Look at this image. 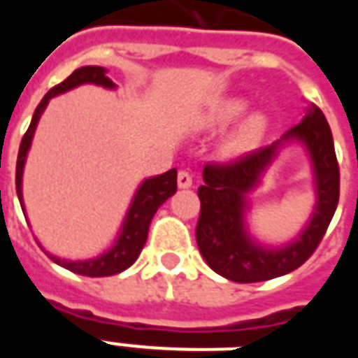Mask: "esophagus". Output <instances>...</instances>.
<instances>
[{
    "label": "esophagus",
    "instance_id": "obj_1",
    "mask_svg": "<svg viewBox=\"0 0 358 358\" xmlns=\"http://www.w3.org/2000/svg\"><path fill=\"white\" fill-rule=\"evenodd\" d=\"M194 184V178H192V174L187 171H180L178 172V186L180 187H192Z\"/></svg>",
    "mask_w": 358,
    "mask_h": 358
}]
</instances>
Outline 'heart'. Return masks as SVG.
Masks as SVG:
<instances>
[{"mask_svg":"<svg viewBox=\"0 0 358 358\" xmlns=\"http://www.w3.org/2000/svg\"><path fill=\"white\" fill-rule=\"evenodd\" d=\"M248 109V103L243 99H228L222 105H218L217 109H213L205 118V126L209 128H222V126L230 124L232 120L241 117ZM266 117L261 113L249 115L238 130L228 138L224 145L226 155H241L245 151H251L253 148L259 145V141L263 140L264 132H266Z\"/></svg>","mask_w":358,"mask_h":358,"instance_id":"heart-1","label":"heart"}]
</instances>
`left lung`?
<instances>
[{
    "mask_svg": "<svg viewBox=\"0 0 358 358\" xmlns=\"http://www.w3.org/2000/svg\"><path fill=\"white\" fill-rule=\"evenodd\" d=\"M289 139H301L308 145L315 164L319 199L313 220L299 241L282 250H266L257 246L245 232V194L258 183L281 141ZM203 180L205 184L197 189L201 210L195 240L210 268L240 284L289 274L315 253L338 209L339 164L330 124L322 110L313 103L305 118L292 126L282 140L268 148L243 153L228 163H207L203 169Z\"/></svg>",
    "mask_w": 358,
    "mask_h": 358,
    "instance_id": "8db88e82",
    "label": "left lung"
}]
</instances>
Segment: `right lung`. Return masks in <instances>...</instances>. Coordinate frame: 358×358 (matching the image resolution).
Listing matches in <instances>:
<instances>
[{
	"label": "right lung",
	"mask_w": 358,
	"mask_h": 358,
	"mask_svg": "<svg viewBox=\"0 0 358 358\" xmlns=\"http://www.w3.org/2000/svg\"><path fill=\"white\" fill-rule=\"evenodd\" d=\"M88 82L99 84V86H105V88H115V84L107 76V71L103 66H82V69H76L61 84L53 86L48 94L43 95L40 105L36 107L32 122L28 126L27 134L22 136V141H20L19 148V157H17L15 182H17V195H19V201L22 209H24V205H22V169H24V161H27V153L28 149H30V143H32V136H34L36 126H38V120L42 117L45 105L50 103L53 95L63 94L66 90H73L76 86H80V84H88ZM174 192H176V169L164 172L161 176H155V178L145 180L140 186V189L136 192V197H134L132 205L128 209V215H126L124 224H122V232H120L117 243L113 245L110 251L103 253L97 259H90V261H61L57 257H51V259L57 264H61V266H65L66 270L80 274V276L103 278L122 272L130 264L136 263L140 251L145 245V241H148L151 218L157 213V209L171 195H174Z\"/></svg>",
	"instance_id": "add662e5"
}]
</instances>
